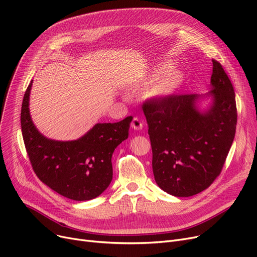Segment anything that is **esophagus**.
Masks as SVG:
<instances>
[{
  "label": "esophagus",
  "instance_id": "34e87169",
  "mask_svg": "<svg viewBox=\"0 0 257 257\" xmlns=\"http://www.w3.org/2000/svg\"><path fill=\"white\" fill-rule=\"evenodd\" d=\"M131 127L135 130H142L143 129V121L139 117H135L132 119Z\"/></svg>",
  "mask_w": 257,
  "mask_h": 257
}]
</instances>
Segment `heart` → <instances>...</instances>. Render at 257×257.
I'll use <instances>...</instances> for the list:
<instances>
[{
    "label": "heart",
    "instance_id": "obj_1",
    "mask_svg": "<svg viewBox=\"0 0 257 257\" xmlns=\"http://www.w3.org/2000/svg\"><path fill=\"white\" fill-rule=\"evenodd\" d=\"M169 68L168 64L155 67L150 71L146 80L144 81L145 85H148L156 78V76ZM184 74L180 70H167L161 75L151 86L148 88L147 95L152 99H165L172 96L184 83Z\"/></svg>",
    "mask_w": 257,
    "mask_h": 257
}]
</instances>
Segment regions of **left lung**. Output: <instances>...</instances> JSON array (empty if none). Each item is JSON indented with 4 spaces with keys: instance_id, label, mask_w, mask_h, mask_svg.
<instances>
[{
    "instance_id": "obj_1",
    "label": "left lung",
    "mask_w": 257,
    "mask_h": 257,
    "mask_svg": "<svg viewBox=\"0 0 257 257\" xmlns=\"http://www.w3.org/2000/svg\"><path fill=\"white\" fill-rule=\"evenodd\" d=\"M211 90L145 102L156 184L165 192L188 197L204 191L219 175L235 136V93L221 65L212 60ZM211 97L208 109L197 103Z\"/></svg>"
}]
</instances>
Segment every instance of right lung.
<instances>
[{"label":"right lung","instance_id":"add662e5","mask_svg":"<svg viewBox=\"0 0 257 257\" xmlns=\"http://www.w3.org/2000/svg\"><path fill=\"white\" fill-rule=\"evenodd\" d=\"M32 81L21 109L22 135L33 171L57 193L73 200L101 195L112 181L111 158L128 139L132 116L117 122H98L75 141H54L44 137L33 124L29 111Z\"/></svg>","mask_w":257,"mask_h":257}]
</instances>
